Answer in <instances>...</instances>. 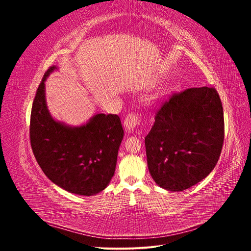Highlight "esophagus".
I'll use <instances>...</instances> for the list:
<instances>
[{
	"instance_id": "obj_1",
	"label": "esophagus",
	"mask_w": 251,
	"mask_h": 251,
	"mask_svg": "<svg viewBox=\"0 0 251 251\" xmlns=\"http://www.w3.org/2000/svg\"><path fill=\"white\" fill-rule=\"evenodd\" d=\"M140 123H141L140 115H138V114L136 113H130L125 119V126L126 130L133 131L136 126L140 125Z\"/></svg>"
}]
</instances>
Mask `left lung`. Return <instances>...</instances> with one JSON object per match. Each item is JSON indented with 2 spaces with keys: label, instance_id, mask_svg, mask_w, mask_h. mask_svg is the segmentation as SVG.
I'll return each instance as SVG.
<instances>
[{
  "label": "left lung",
  "instance_id": "obj_1",
  "mask_svg": "<svg viewBox=\"0 0 251 251\" xmlns=\"http://www.w3.org/2000/svg\"><path fill=\"white\" fill-rule=\"evenodd\" d=\"M223 141V107L215 88L173 93L144 140L151 176L168 191H185L215 169Z\"/></svg>",
  "mask_w": 251,
  "mask_h": 251
}]
</instances>
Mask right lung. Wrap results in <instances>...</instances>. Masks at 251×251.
Instances as JSON below:
<instances>
[{"label":"right lung","mask_w":251,"mask_h":251,"mask_svg":"<svg viewBox=\"0 0 251 251\" xmlns=\"http://www.w3.org/2000/svg\"><path fill=\"white\" fill-rule=\"evenodd\" d=\"M52 66L37 88L30 116V143L44 174L65 191L96 195L114 176L124 128L118 115L96 114L86 125L69 126L50 115L45 81L55 70Z\"/></svg>","instance_id":"add662e5"}]
</instances>
